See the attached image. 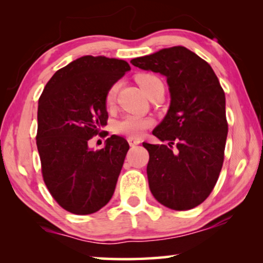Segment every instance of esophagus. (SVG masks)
<instances>
[{
    "mask_svg": "<svg viewBox=\"0 0 263 263\" xmlns=\"http://www.w3.org/2000/svg\"><path fill=\"white\" fill-rule=\"evenodd\" d=\"M128 140V142H129V145H130L132 147H134V146H136V145H139L140 142V139H136V138H128L127 139Z\"/></svg>",
    "mask_w": 263,
    "mask_h": 263,
    "instance_id": "obj_1",
    "label": "esophagus"
}]
</instances>
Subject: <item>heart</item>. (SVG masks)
I'll list each match as a JSON object with an SVG mask.
<instances>
[{"label": "heart", "instance_id": "heart-1", "mask_svg": "<svg viewBox=\"0 0 263 263\" xmlns=\"http://www.w3.org/2000/svg\"><path fill=\"white\" fill-rule=\"evenodd\" d=\"M138 84L141 86V88L145 91L146 95H148L153 85L156 82L160 81L159 79L151 74H140L136 78ZM118 91V84H115L107 89L105 95V105L107 107H112L115 102H116V96ZM153 125V120L149 117L136 116V115H125L120 118L114 125V130L117 134L129 136V138H139L146 132L147 129Z\"/></svg>", "mask_w": 263, "mask_h": 263}]
</instances>
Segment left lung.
Masks as SVG:
<instances>
[{
  "instance_id": "1",
  "label": "left lung",
  "mask_w": 263,
  "mask_h": 263,
  "mask_svg": "<svg viewBox=\"0 0 263 263\" xmlns=\"http://www.w3.org/2000/svg\"><path fill=\"white\" fill-rule=\"evenodd\" d=\"M130 63L165 75L171 97L166 116L153 130L168 143H142L149 153L151 193L171 210H192L210 196L224 163V89L210 64L184 46L161 49Z\"/></svg>"
}]
</instances>
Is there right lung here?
Wrapping results in <instances>:
<instances>
[{"mask_svg":"<svg viewBox=\"0 0 263 263\" xmlns=\"http://www.w3.org/2000/svg\"><path fill=\"white\" fill-rule=\"evenodd\" d=\"M128 70L123 60L82 56L57 70L39 98L35 140L43 179L70 213H95L114 195L128 142L111 135L104 148L93 151L88 141L103 134L105 95Z\"/></svg>","mask_w":263,"mask_h":263,"instance_id":"1","label":"right lung"}]
</instances>
